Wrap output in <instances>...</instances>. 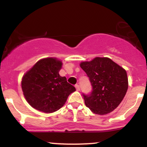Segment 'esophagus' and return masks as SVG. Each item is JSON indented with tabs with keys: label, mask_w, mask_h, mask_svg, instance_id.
<instances>
[{
	"label": "esophagus",
	"mask_w": 147,
	"mask_h": 147,
	"mask_svg": "<svg viewBox=\"0 0 147 147\" xmlns=\"http://www.w3.org/2000/svg\"><path fill=\"white\" fill-rule=\"evenodd\" d=\"M75 87H76V90H77V91H80V86H79V85H78V84H76V85L75 86Z\"/></svg>",
	"instance_id": "34e87169"
}]
</instances>
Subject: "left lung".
I'll return each instance as SVG.
<instances>
[{"label": "left lung", "instance_id": "left-lung-1", "mask_svg": "<svg viewBox=\"0 0 147 147\" xmlns=\"http://www.w3.org/2000/svg\"><path fill=\"white\" fill-rule=\"evenodd\" d=\"M80 65L92 86L90 94H83L86 106L99 115L115 110L128 90L126 70L108 57H95L90 61L82 62Z\"/></svg>", "mask_w": 147, "mask_h": 147}]
</instances>
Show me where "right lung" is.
I'll list each match as a JSON object with an SVG mask.
<instances>
[{
  "mask_svg": "<svg viewBox=\"0 0 147 147\" xmlns=\"http://www.w3.org/2000/svg\"><path fill=\"white\" fill-rule=\"evenodd\" d=\"M62 62L55 57L38 61L23 76L21 87L26 100L32 107L45 113L60 109L76 88L59 76Z\"/></svg>",
  "mask_w": 147,
  "mask_h": 147,
  "instance_id": "right-lung-1",
  "label": "right lung"
}]
</instances>
